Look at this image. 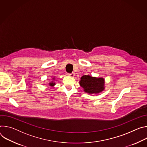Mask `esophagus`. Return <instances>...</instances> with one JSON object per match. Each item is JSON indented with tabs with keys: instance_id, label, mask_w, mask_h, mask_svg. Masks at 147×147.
<instances>
[{
	"instance_id": "34e87169",
	"label": "esophagus",
	"mask_w": 147,
	"mask_h": 147,
	"mask_svg": "<svg viewBox=\"0 0 147 147\" xmlns=\"http://www.w3.org/2000/svg\"><path fill=\"white\" fill-rule=\"evenodd\" d=\"M68 76H69L70 77H74L75 76V74L74 73H72V74H68Z\"/></svg>"
}]
</instances>
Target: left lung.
<instances>
[{
	"mask_svg": "<svg viewBox=\"0 0 147 147\" xmlns=\"http://www.w3.org/2000/svg\"><path fill=\"white\" fill-rule=\"evenodd\" d=\"M105 80L103 78H96L89 75H83L80 78L79 85L82 87L85 92L91 94H97L105 89Z\"/></svg>",
	"mask_w": 147,
	"mask_h": 147,
	"instance_id": "left-lung-1",
	"label": "left lung"
}]
</instances>
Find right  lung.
Listing matches in <instances>:
<instances>
[{
  "label": "right lung",
  "instance_id": "obj_1",
  "mask_svg": "<svg viewBox=\"0 0 147 147\" xmlns=\"http://www.w3.org/2000/svg\"><path fill=\"white\" fill-rule=\"evenodd\" d=\"M55 80V77L52 78V81H51V82L49 83V85H50L51 87H54L55 85V83L54 82V80Z\"/></svg>",
  "mask_w": 147,
  "mask_h": 147
}]
</instances>
